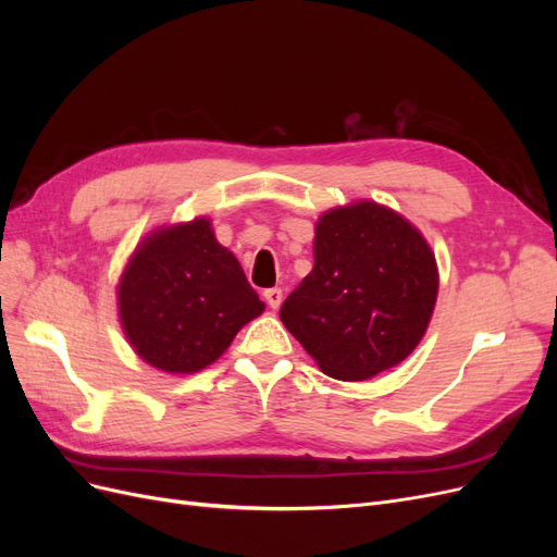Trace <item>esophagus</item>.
<instances>
[{
	"mask_svg": "<svg viewBox=\"0 0 557 557\" xmlns=\"http://www.w3.org/2000/svg\"><path fill=\"white\" fill-rule=\"evenodd\" d=\"M264 299H267L269 307L278 309L281 301H283V290L281 288H269V290H264Z\"/></svg>",
	"mask_w": 557,
	"mask_h": 557,
	"instance_id": "esophagus-1",
	"label": "esophagus"
}]
</instances>
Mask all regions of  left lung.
Masks as SVG:
<instances>
[{
	"mask_svg": "<svg viewBox=\"0 0 557 557\" xmlns=\"http://www.w3.org/2000/svg\"><path fill=\"white\" fill-rule=\"evenodd\" d=\"M313 260L281 320L325 374L372 379L423 339L440 276L430 246L401 215L374 201L327 211Z\"/></svg>",
	"mask_w": 557,
	"mask_h": 557,
	"instance_id": "obj_1",
	"label": "left lung"
}]
</instances>
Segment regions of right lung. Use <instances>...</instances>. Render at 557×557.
Returning a JSON list of instances; mask_svg holds the SVG:
<instances>
[{
    "label": "right lung",
    "instance_id": "add662e5",
    "mask_svg": "<svg viewBox=\"0 0 557 557\" xmlns=\"http://www.w3.org/2000/svg\"><path fill=\"white\" fill-rule=\"evenodd\" d=\"M117 301L134 350L170 374L205 369L264 311L207 218L150 234L125 269Z\"/></svg>",
    "mask_w": 557,
    "mask_h": 557
}]
</instances>
